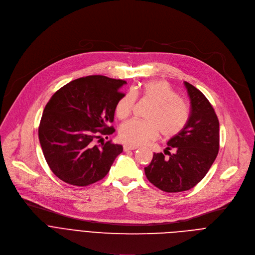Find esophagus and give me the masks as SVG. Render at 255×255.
Returning <instances> with one entry per match:
<instances>
[{
    "mask_svg": "<svg viewBox=\"0 0 255 255\" xmlns=\"http://www.w3.org/2000/svg\"><path fill=\"white\" fill-rule=\"evenodd\" d=\"M137 149V147L135 146H130V145H125L124 146V150L127 152V151H130V150H135Z\"/></svg>",
    "mask_w": 255,
    "mask_h": 255,
    "instance_id": "esophagus-1",
    "label": "esophagus"
}]
</instances>
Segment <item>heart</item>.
I'll list each match as a JSON object with an SVG mask.
<instances>
[{"label": "heart", "instance_id": "heart-1", "mask_svg": "<svg viewBox=\"0 0 255 255\" xmlns=\"http://www.w3.org/2000/svg\"><path fill=\"white\" fill-rule=\"evenodd\" d=\"M135 96L153 103L147 113L148 121L131 120L123 124L119 135L124 143L131 146L144 145L157 138L159 131L164 137L179 134L187 126L190 110L185 101L166 81L153 80L143 84L139 90L126 93L117 103L116 115L120 120L128 119L134 108Z\"/></svg>", "mask_w": 255, "mask_h": 255}]
</instances>
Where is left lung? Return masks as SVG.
<instances>
[{
    "mask_svg": "<svg viewBox=\"0 0 255 255\" xmlns=\"http://www.w3.org/2000/svg\"><path fill=\"white\" fill-rule=\"evenodd\" d=\"M190 99V118L185 128L168 140L164 153H154L145 167L148 180L165 192H180L194 187L213 165L220 143L219 120L207 97L184 82ZM169 149H173L170 153Z\"/></svg>",
    "mask_w": 255,
    "mask_h": 255,
    "instance_id": "left-lung-1",
    "label": "left lung"
}]
</instances>
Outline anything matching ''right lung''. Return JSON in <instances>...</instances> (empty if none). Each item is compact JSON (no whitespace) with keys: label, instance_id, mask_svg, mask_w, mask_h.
Segmentation results:
<instances>
[{"label":"right lung","instance_id":"1","mask_svg":"<svg viewBox=\"0 0 255 255\" xmlns=\"http://www.w3.org/2000/svg\"><path fill=\"white\" fill-rule=\"evenodd\" d=\"M127 82L94 75L74 80L56 91L44 107L38 136L53 174L66 183L87 186L106 176L123 146L110 140L94 146L100 134L109 135L116 106Z\"/></svg>","mask_w":255,"mask_h":255}]
</instances>
